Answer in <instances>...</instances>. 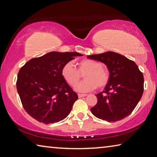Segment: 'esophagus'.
<instances>
[{
    "mask_svg": "<svg viewBox=\"0 0 157 157\" xmlns=\"http://www.w3.org/2000/svg\"><path fill=\"white\" fill-rule=\"evenodd\" d=\"M87 94H78V97L80 98H82V97H85L86 96Z\"/></svg>",
    "mask_w": 157,
    "mask_h": 157,
    "instance_id": "1",
    "label": "esophagus"
}]
</instances>
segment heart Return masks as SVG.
I'll return each mask as SVG.
<instances>
[{
    "mask_svg": "<svg viewBox=\"0 0 157 157\" xmlns=\"http://www.w3.org/2000/svg\"><path fill=\"white\" fill-rule=\"evenodd\" d=\"M78 65V68H77L73 63L68 62L63 66L62 70L63 79L73 86L78 84L82 75L84 74L86 79L75 86L78 91H91L97 86L98 88H103L109 82V71L98 61L83 59L79 62Z\"/></svg>",
    "mask_w": 157,
    "mask_h": 157,
    "instance_id": "obj_1",
    "label": "heart"
}]
</instances>
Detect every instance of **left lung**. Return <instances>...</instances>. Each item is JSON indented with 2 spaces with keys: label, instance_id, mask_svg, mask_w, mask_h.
<instances>
[{
  "label": "left lung",
  "instance_id": "1",
  "mask_svg": "<svg viewBox=\"0 0 157 157\" xmlns=\"http://www.w3.org/2000/svg\"><path fill=\"white\" fill-rule=\"evenodd\" d=\"M87 57L105 63L110 73L105 90L95 95L98 102L91 108V113L108 122L128 116L136 107L144 90L143 75L136 63L111 51Z\"/></svg>",
  "mask_w": 157,
  "mask_h": 157
}]
</instances>
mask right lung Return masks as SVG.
Wrapping results in <instances>:
<instances>
[{
  "instance_id": "add662e5",
  "label": "right lung",
  "mask_w": 157,
  "mask_h": 157,
  "mask_svg": "<svg viewBox=\"0 0 157 157\" xmlns=\"http://www.w3.org/2000/svg\"><path fill=\"white\" fill-rule=\"evenodd\" d=\"M82 56L78 52H50L29 60L18 73L17 89L29 115L45 124L64 119L72 109L78 94L62 75L63 66Z\"/></svg>"
}]
</instances>
